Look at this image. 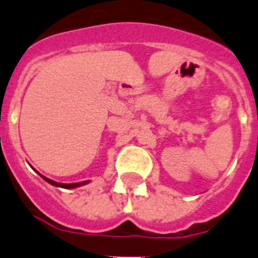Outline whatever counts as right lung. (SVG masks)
Listing matches in <instances>:
<instances>
[{"label":"right lung","instance_id":"1","mask_svg":"<svg viewBox=\"0 0 258 258\" xmlns=\"http://www.w3.org/2000/svg\"><path fill=\"white\" fill-rule=\"evenodd\" d=\"M42 176V175H41ZM43 180H46L47 183L51 184V185H55V187H60V188H66V189H71V188H77V187H81V185H85V184L89 183V180H86V181H81V183H73V184H63V183H56L54 180H50L47 177L42 176Z\"/></svg>","mask_w":258,"mask_h":258}]
</instances>
